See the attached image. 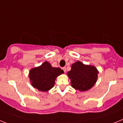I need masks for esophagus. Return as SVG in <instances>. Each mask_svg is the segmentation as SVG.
I'll list each match as a JSON object with an SVG mask.
<instances>
[{"instance_id":"obj_1","label":"esophagus","mask_w":123,"mask_h":123,"mask_svg":"<svg viewBox=\"0 0 123 123\" xmlns=\"http://www.w3.org/2000/svg\"><path fill=\"white\" fill-rule=\"evenodd\" d=\"M62 69H63V70H64V72H66V67H63Z\"/></svg>"}]
</instances>
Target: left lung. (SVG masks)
Here are the masks:
<instances>
[{
	"label": "left lung",
	"instance_id": "left-lung-1",
	"mask_svg": "<svg viewBox=\"0 0 123 123\" xmlns=\"http://www.w3.org/2000/svg\"><path fill=\"white\" fill-rule=\"evenodd\" d=\"M97 74L98 71L95 67L77 61L72 65L71 70L67 75L71 80L73 88L80 91H85L91 89L96 83Z\"/></svg>",
	"mask_w": 123,
	"mask_h": 123
}]
</instances>
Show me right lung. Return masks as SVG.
Here are the masks:
<instances>
[{"mask_svg": "<svg viewBox=\"0 0 123 123\" xmlns=\"http://www.w3.org/2000/svg\"><path fill=\"white\" fill-rule=\"evenodd\" d=\"M63 73V70L53 67L46 61L42 66L31 70L29 77L33 87L41 91H47L54 86L56 77Z\"/></svg>", "mask_w": 123, "mask_h": 123, "instance_id": "right-lung-1", "label": "right lung"}]
</instances>
